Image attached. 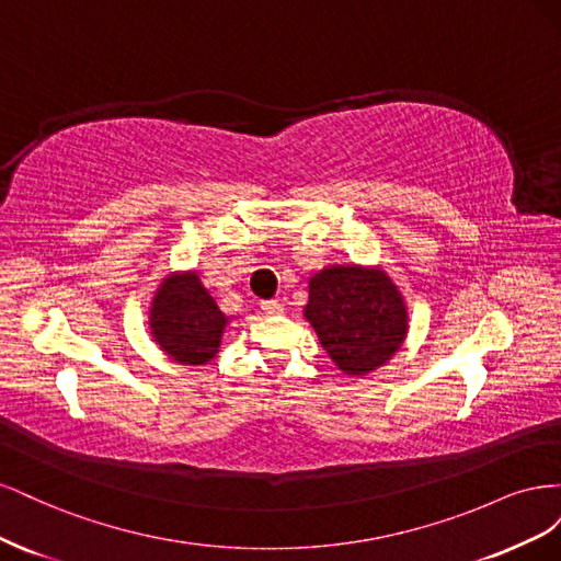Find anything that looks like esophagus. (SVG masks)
Instances as JSON below:
<instances>
[{"mask_svg":"<svg viewBox=\"0 0 561 561\" xmlns=\"http://www.w3.org/2000/svg\"><path fill=\"white\" fill-rule=\"evenodd\" d=\"M262 311L266 316H283L285 307H283V301H278V299H268V301H262Z\"/></svg>","mask_w":561,"mask_h":561,"instance_id":"obj_1","label":"esophagus"}]
</instances>
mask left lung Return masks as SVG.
I'll return each instance as SVG.
<instances>
[{"label":"left lung","mask_w":561,"mask_h":561,"mask_svg":"<svg viewBox=\"0 0 561 561\" xmlns=\"http://www.w3.org/2000/svg\"><path fill=\"white\" fill-rule=\"evenodd\" d=\"M304 316L346 375H367L381 367L407 334L404 301L379 268H322L309 283Z\"/></svg>","instance_id":"8db88e82"}]
</instances>
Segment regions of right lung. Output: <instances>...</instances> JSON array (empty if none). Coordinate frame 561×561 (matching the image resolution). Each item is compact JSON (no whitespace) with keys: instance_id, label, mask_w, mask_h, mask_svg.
Segmentation results:
<instances>
[{"instance_id":"obj_1","label":"right lung","mask_w":561,"mask_h":561,"mask_svg":"<svg viewBox=\"0 0 561 561\" xmlns=\"http://www.w3.org/2000/svg\"><path fill=\"white\" fill-rule=\"evenodd\" d=\"M151 336L184 365H203L215 358L227 325L225 313L206 293L196 274L171 276L151 304Z\"/></svg>"}]
</instances>
